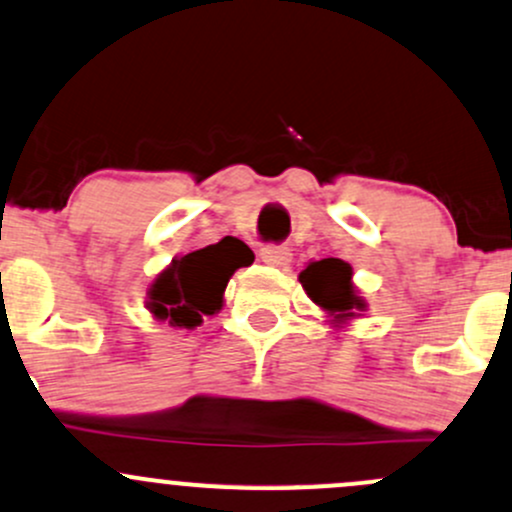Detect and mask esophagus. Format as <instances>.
<instances>
[{
	"label": "esophagus",
	"instance_id": "34e87169",
	"mask_svg": "<svg viewBox=\"0 0 512 512\" xmlns=\"http://www.w3.org/2000/svg\"><path fill=\"white\" fill-rule=\"evenodd\" d=\"M260 257L265 265H272V267H284L292 262V252H289V247L284 245H265L260 250Z\"/></svg>",
	"mask_w": 512,
	"mask_h": 512
}]
</instances>
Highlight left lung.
Segmentation results:
<instances>
[{
  "mask_svg": "<svg viewBox=\"0 0 512 512\" xmlns=\"http://www.w3.org/2000/svg\"><path fill=\"white\" fill-rule=\"evenodd\" d=\"M299 282L304 292L316 306L333 316L336 324H343L358 311H365V301L355 294L353 287V267L338 257H326V260L309 262L306 270H301Z\"/></svg>",
  "mask_w": 512,
  "mask_h": 512,
  "instance_id": "obj_1",
  "label": "left lung"
}]
</instances>
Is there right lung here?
Listing matches in <instances>:
<instances>
[{
    "label": "right lung",
    "mask_w": 512,
    "mask_h": 512,
    "mask_svg": "<svg viewBox=\"0 0 512 512\" xmlns=\"http://www.w3.org/2000/svg\"><path fill=\"white\" fill-rule=\"evenodd\" d=\"M252 260V250L238 238H223L176 257L149 287L147 309L154 319L171 326H201L203 316H213L223 306V292L233 272L252 265Z\"/></svg>",
    "instance_id": "obj_1"
}]
</instances>
